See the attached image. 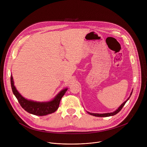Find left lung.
Here are the masks:
<instances>
[{"mask_svg": "<svg viewBox=\"0 0 147 147\" xmlns=\"http://www.w3.org/2000/svg\"><path fill=\"white\" fill-rule=\"evenodd\" d=\"M132 92H133V91L131 92V94H130V97L125 100L124 102H123L121 105H120V107L116 111H115V112H112V113H103V114H99V113H90V112H88L90 115H92V116H97V117H108V116H113V115H116L117 113H118L121 110V109L123 108V107H124V105H125V103H126V102L129 99V98H130V96H131V94H132Z\"/></svg>", "mask_w": 147, "mask_h": 147, "instance_id": "obj_1", "label": "left lung"}]
</instances>
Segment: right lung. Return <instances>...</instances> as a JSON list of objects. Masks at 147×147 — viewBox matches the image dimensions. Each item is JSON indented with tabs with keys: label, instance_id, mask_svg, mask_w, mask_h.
Listing matches in <instances>:
<instances>
[{
	"label": "right lung",
	"instance_id": "1",
	"mask_svg": "<svg viewBox=\"0 0 147 147\" xmlns=\"http://www.w3.org/2000/svg\"><path fill=\"white\" fill-rule=\"evenodd\" d=\"M10 81L12 91L17 99L21 107L27 112L36 116H44L55 112L59 108L61 98L63 96L67 90V88L62 90L50 102H34L25 99L20 94L14 86L12 76H11L10 77Z\"/></svg>",
	"mask_w": 147,
	"mask_h": 147
}]
</instances>
